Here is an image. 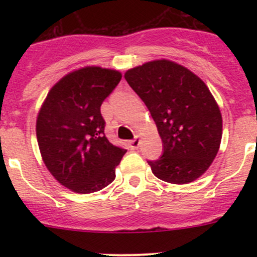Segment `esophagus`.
<instances>
[{"label":"esophagus","instance_id":"obj_1","mask_svg":"<svg viewBox=\"0 0 257 257\" xmlns=\"http://www.w3.org/2000/svg\"><path fill=\"white\" fill-rule=\"evenodd\" d=\"M139 145H141V138H139V137H136L133 141L129 142V147H131L132 149H137Z\"/></svg>","mask_w":257,"mask_h":257}]
</instances>
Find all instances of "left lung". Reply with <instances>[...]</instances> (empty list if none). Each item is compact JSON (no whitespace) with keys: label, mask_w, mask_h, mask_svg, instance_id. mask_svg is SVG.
Instances as JSON below:
<instances>
[{"label":"left lung","mask_w":257,"mask_h":257,"mask_svg":"<svg viewBox=\"0 0 257 257\" xmlns=\"http://www.w3.org/2000/svg\"><path fill=\"white\" fill-rule=\"evenodd\" d=\"M152 114L164 152L148 164L153 174L172 184L200 178L219 152L222 118L208 85L185 67L157 59L124 74Z\"/></svg>","instance_id":"8db88e82"}]
</instances>
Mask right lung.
<instances>
[{
	"mask_svg": "<svg viewBox=\"0 0 257 257\" xmlns=\"http://www.w3.org/2000/svg\"><path fill=\"white\" fill-rule=\"evenodd\" d=\"M120 79L115 69H76L51 88L38 112L36 134L43 163L74 193H94L109 185L125 154L107 139L100 114L103 100Z\"/></svg>",
	"mask_w": 257,
	"mask_h": 257,
	"instance_id": "1",
	"label": "right lung"
}]
</instances>
